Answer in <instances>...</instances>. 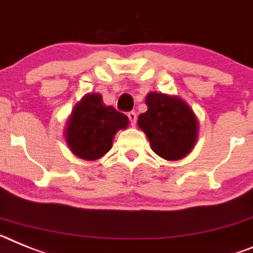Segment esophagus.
Listing matches in <instances>:
<instances>
[{"label":"esophagus","instance_id":"34e87169","mask_svg":"<svg viewBox=\"0 0 253 253\" xmlns=\"http://www.w3.org/2000/svg\"><path fill=\"white\" fill-rule=\"evenodd\" d=\"M127 117H128V120H129V124L132 125V126H135L136 121H137V114H136V112H133V111L128 112Z\"/></svg>","mask_w":253,"mask_h":253}]
</instances>
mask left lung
Listing matches in <instances>:
<instances>
[{
    "label": "left lung",
    "mask_w": 253,
    "mask_h": 253,
    "mask_svg": "<svg viewBox=\"0 0 253 253\" xmlns=\"http://www.w3.org/2000/svg\"><path fill=\"white\" fill-rule=\"evenodd\" d=\"M148 111L139 116L140 128L146 133L151 149L167 160L186 157L197 139V120L191 108L179 98L150 93Z\"/></svg>",
    "instance_id": "obj_1"
}]
</instances>
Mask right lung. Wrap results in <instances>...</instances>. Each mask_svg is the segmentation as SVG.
<instances>
[{
  "label": "right lung",
  "instance_id": "obj_1",
  "mask_svg": "<svg viewBox=\"0 0 253 253\" xmlns=\"http://www.w3.org/2000/svg\"><path fill=\"white\" fill-rule=\"evenodd\" d=\"M127 124L126 114L103 104L100 94H87L72 112L66 141L76 157L85 160L99 159L111 150L114 133Z\"/></svg>",
  "mask_w": 253,
  "mask_h": 253
}]
</instances>
